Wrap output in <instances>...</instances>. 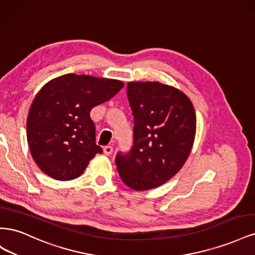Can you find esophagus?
Returning <instances> with one entry per match:
<instances>
[{"label": "esophagus", "instance_id": "esophagus-1", "mask_svg": "<svg viewBox=\"0 0 255 255\" xmlns=\"http://www.w3.org/2000/svg\"><path fill=\"white\" fill-rule=\"evenodd\" d=\"M113 151H114V149H113V146H111V145H107V146H105V148L103 149L104 154H105V155H107V156H111L112 154H113Z\"/></svg>", "mask_w": 255, "mask_h": 255}]
</instances>
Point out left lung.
Instances as JSON below:
<instances>
[{
    "label": "left lung",
    "mask_w": 255,
    "mask_h": 255,
    "mask_svg": "<svg viewBox=\"0 0 255 255\" xmlns=\"http://www.w3.org/2000/svg\"><path fill=\"white\" fill-rule=\"evenodd\" d=\"M134 116V144L116 156L127 186L137 191L156 188L181 170L196 136V113L189 98L159 82H129Z\"/></svg>",
    "instance_id": "1"
}]
</instances>
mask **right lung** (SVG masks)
Returning <instances> with one entry per match:
<instances>
[{
    "mask_svg": "<svg viewBox=\"0 0 255 255\" xmlns=\"http://www.w3.org/2000/svg\"><path fill=\"white\" fill-rule=\"evenodd\" d=\"M125 86L121 81L69 73L38 91L26 120L27 142L41 171L58 181L79 177L102 149L90 118L95 106Z\"/></svg>",
    "mask_w": 255,
    "mask_h": 255,
    "instance_id": "add662e5",
    "label": "right lung"
}]
</instances>
